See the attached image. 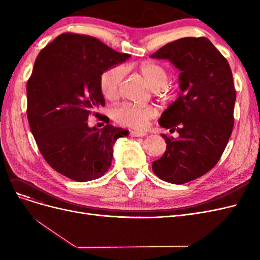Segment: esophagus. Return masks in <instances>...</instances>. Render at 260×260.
Here are the masks:
<instances>
[{"mask_svg":"<svg viewBox=\"0 0 260 260\" xmlns=\"http://www.w3.org/2000/svg\"><path fill=\"white\" fill-rule=\"evenodd\" d=\"M146 136L145 132H140V131H130V137L136 138V137H144Z\"/></svg>","mask_w":260,"mask_h":260,"instance_id":"obj_1","label":"esophagus"}]
</instances>
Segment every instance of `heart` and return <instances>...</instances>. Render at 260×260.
Instances as JSON below:
<instances>
[{
	"instance_id": "b5f03b06",
	"label": "heart",
	"mask_w": 260,
	"mask_h": 260,
	"mask_svg": "<svg viewBox=\"0 0 260 260\" xmlns=\"http://www.w3.org/2000/svg\"><path fill=\"white\" fill-rule=\"evenodd\" d=\"M140 73L153 89H160L166 85L168 75L166 69L154 61H144L139 66ZM123 68L115 66L106 69L100 77V90L107 99L114 98L123 78ZM113 119L120 125L135 129H144L148 121L156 116V109L151 105H136L122 103L112 111Z\"/></svg>"
}]
</instances>
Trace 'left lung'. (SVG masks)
Returning a JSON list of instances; mask_svg holds the SVG:
<instances>
[{
  "mask_svg": "<svg viewBox=\"0 0 260 260\" xmlns=\"http://www.w3.org/2000/svg\"><path fill=\"white\" fill-rule=\"evenodd\" d=\"M169 59L180 70V94L158 120L177 131L166 140V152L153 161L154 174L174 184L204 176L216 166L229 142L237 98L229 62L207 38L187 37L167 43L151 55Z\"/></svg>",
  "mask_w": 260,
  "mask_h": 260,
  "instance_id": "left-lung-1",
  "label": "left lung"
}]
</instances>
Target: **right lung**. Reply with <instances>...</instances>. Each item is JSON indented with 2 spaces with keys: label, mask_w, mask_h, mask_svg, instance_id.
Listing matches in <instances>:
<instances>
[{
  "label": "right lung",
  "mask_w": 260,
  "mask_h": 260,
  "mask_svg": "<svg viewBox=\"0 0 260 260\" xmlns=\"http://www.w3.org/2000/svg\"><path fill=\"white\" fill-rule=\"evenodd\" d=\"M129 57L96 38L73 32L39 53L27 82V117L39 151L60 175L85 182L111 167L114 143L129 132L96 112L105 105L100 77ZM91 113L107 122L103 129L88 127Z\"/></svg>",
  "instance_id": "add662e5"
}]
</instances>
